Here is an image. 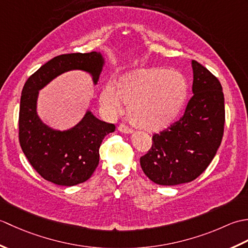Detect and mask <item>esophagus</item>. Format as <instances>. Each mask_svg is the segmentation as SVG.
Segmentation results:
<instances>
[{
  "mask_svg": "<svg viewBox=\"0 0 248 248\" xmlns=\"http://www.w3.org/2000/svg\"><path fill=\"white\" fill-rule=\"evenodd\" d=\"M118 131H119V132L127 133V134L133 133V129L129 128L128 125H125V124H119V125H118Z\"/></svg>",
  "mask_w": 248,
  "mask_h": 248,
  "instance_id": "obj_1",
  "label": "esophagus"
}]
</instances>
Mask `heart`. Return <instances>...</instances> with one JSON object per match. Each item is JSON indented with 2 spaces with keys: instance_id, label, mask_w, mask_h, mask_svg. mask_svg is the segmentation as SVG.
<instances>
[{
  "instance_id": "heart-1",
  "label": "heart",
  "mask_w": 248,
  "mask_h": 248,
  "mask_svg": "<svg viewBox=\"0 0 248 248\" xmlns=\"http://www.w3.org/2000/svg\"><path fill=\"white\" fill-rule=\"evenodd\" d=\"M187 96L186 78L177 71L149 68L128 73L112 85L104 86L100 101L113 115L123 112V102L129 105L132 124L143 130L166 128L183 107Z\"/></svg>"
}]
</instances>
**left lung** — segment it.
<instances>
[{"label": "left lung", "mask_w": 248, "mask_h": 248, "mask_svg": "<svg viewBox=\"0 0 248 248\" xmlns=\"http://www.w3.org/2000/svg\"><path fill=\"white\" fill-rule=\"evenodd\" d=\"M193 97L182 117L152 136V146L140 157L151 181L177 186L195 180L205 170L222 143L225 124L223 88L217 77L192 61Z\"/></svg>", "instance_id": "1"}]
</instances>
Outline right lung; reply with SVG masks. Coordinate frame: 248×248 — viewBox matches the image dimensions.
Returning a JSON list of instances; mask_svg holds the SVG:
<instances>
[{
  "label": "right lung",
  "instance_id": "right-lung-1",
  "mask_svg": "<svg viewBox=\"0 0 248 248\" xmlns=\"http://www.w3.org/2000/svg\"><path fill=\"white\" fill-rule=\"evenodd\" d=\"M103 65L100 52L62 54L41 66L24 84L19 110L20 146L31 165L46 181L72 186L88 180L99 164L100 145L105 135L114 132L115 125L87 110L73 128L52 129L37 115L39 91L69 70L91 73L97 84Z\"/></svg>",
  "mask_w": 248,
  "mask_h": 248
}]
</instances>
